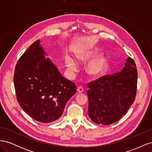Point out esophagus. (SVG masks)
<instances>
[{
    "mask_svg": "<svg viewBox=\"0 0 152 152\" xmlns=\"http://www.w3.org/2000/svg\"><path fill=\"white\" fill-rule=\"evenodd\" d=\"M77 91L79 92V93H82V92L84 91V88H83V87H82V86H79V87H78V88H77Z\"/></svg>",
    "mask_w": 152,
    "mask_h": 152,
    "instance_id": "esophagus-1",
    "label": "esophagus"
}]
</instances>
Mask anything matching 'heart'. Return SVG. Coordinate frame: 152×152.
<instances>
[{
  "mask_svg": "<svg viewBox=\"0 0 152 152\" xmlns=\"http://www.w3.org/2000/svg\"><path fill=\"white\" fill-rule=\"evenodd\" d=\"M100 52L98 48L89 47L86 49L77 50L75 52L77 58L81 62H86L92 58L98 55ZM65 63L67 68L72 74L75 73L78 70L77 63L74 59L70 56L65 57ZM109 65V60L104 56H98L91 59L86 65V71L91 76L96 77L102 75L107 70Z\"/></svg>",
  "mask_w": 152,
  "mask_h": 152,
  "instance_id": "obj_1",
  "label": "heart"
}]
</instances>
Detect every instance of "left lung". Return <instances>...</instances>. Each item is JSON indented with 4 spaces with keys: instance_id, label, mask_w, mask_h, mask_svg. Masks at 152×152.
I'll list each match as a JSON object with an SVG mask.
<instances>
[{
    "instance_id": "obj_1",
    "label": "left lung",
    "mask_w": 152,
    "mask_h": 152,
    "mask_svg": "<svg viewBox=\"0 0 152 152\" xmlns=\"http://www.w3.org/2000/svg\"><path fill=\"white\" fill-rule=\"evenodd\" d=\"M137 80L136 63L129 57L121 72L87 83L88 114L91 121L110 125L120 120L134 102Z\"/></svg>"
}]
</instances>
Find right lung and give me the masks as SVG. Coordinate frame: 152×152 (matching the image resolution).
I'll return each mask as SVG.
<instances>
[{"label":"right lung","instance_id":"obj_1","mask_svg":"<svg viewBox=\"0 0 152 152\" xmlns=\"http://www.w3.org/2000/svg\"><path fill=\"white\" fill-rule=\"evenodd\" d=\"M44 54L40 40H36L17 62L14 85L22 109L35 120L49 123L62 115L77 86L64 78Z\"/></svg>","mask_w":152,"mask_h":152}]
</instances>
